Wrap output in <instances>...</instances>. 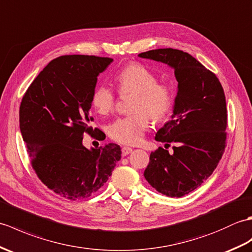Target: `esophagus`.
I'll list each match as a JSON object with an SVG mask.
<instances>
[{
  "instance_id": "obj_1",
  "label": "esophagus",
  "mask_w": 252,
  "mask_h": 252,
  "mask_svg": "<svg viewBox=\"0 0 252 252\" xmlns=\"http://www.w3.org/2000/svg\"><path fill=\"white\" fill-rule=\"evenodd\" d=\"M132 149L131 148H128V147H124L122 149V153H123V156H126L128 154H130L132 152Z\"/></svg>"
}]
</instances>
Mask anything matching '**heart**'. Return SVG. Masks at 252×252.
<instances>
[{
    "label": "heart",
    "mask_w": 252,
    "mask_h": 252,
    "mask_svg": "<svg viewBox=\"0 0 252 252\" xmlns=\"http://www.w3.org/2000/svg\"><path fill=\"white\" fill-rule=\"evenodd\" d=\"M121 94H133L130 112L133 114L116 120L109 128L113 140L122 144L136 145L142 141L150 119L161 121L169 114L173 94L169 85L158 83V77L140 63L124 66L115 75ZM91 102L99 114H108L114 109L115 96L107 85H98L92 94Z\"/></svg>",
    "instance_id": "obj_1"
}]
</instances>
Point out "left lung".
Segmentation results:
<instances>
[{
    "mask_svg": "<svg viewBox=\"0 0 252 252\" xmlns=\"http://www.w3.org/2000/svg\"><path fill=\"white\" fill-rule=\"evenodd\" d=\"M138 56L175 71L178 87L171 120L156 132L155 140L176 147L172 154L163 148L151 153L143 175L158 192L181 197L211 176L224 152L225 94L217 76L182 50L159 48Z\"/></svg>",
    "mask_w": 252,
    "mask_h": 252,
    "instance_id": "obj_1",
    "label": "left lung"
}]
</instances>
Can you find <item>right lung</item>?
Listing matches in <instances>:
<instances>
[{
  "label": "right lung",
  "instance_id": "add662e5",
  "mask_svg": "<svg viewBox=\"0 0 252 252\" xmlns=\"http://www.w3.org/2000/svg\"><path fill=\"white\" fill-rule=\"evenodd\" d=\"M112 61L85 55L56 58L32 82L20 104L19 128L32 167L47 188L71 200L96 193L122 158L115 143L83 145L84 132L93 136L99 130L91 127V98L98 75Z\"/></svg>",
  "mask_w": 252,
  "mask_h": 252
}]
</instances>
